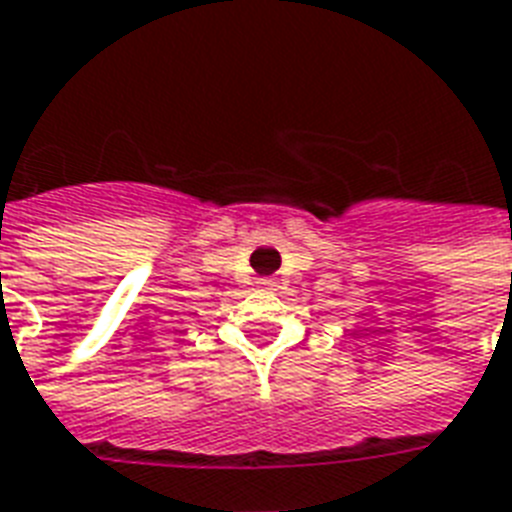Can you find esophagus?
<instances>
[{
	"label": "esophagus",
	"mask_w": 512,
	"mask_h": 512,
	"mask_svg": "<svg viewBox=\"0 0 512 512\" xmlns=\"http://www.w3.org/2000/svg\"><path fill=\"white\" fill-rule=\"evenodd\" d=\"M260 284H263L265 289H273L276 287V279H260Z\"/></svg>",
	"instance_id": "34e87169"
}]
</instances>
